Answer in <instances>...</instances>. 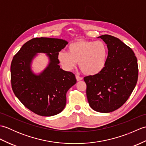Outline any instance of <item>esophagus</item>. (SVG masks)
<instances>
[{
    "mask_svg": "<svg viewBox=\"0 0 146 146\" xmlns=\"http://www.w3.org/2000/svg\"><path fill=\"white\" fill-rule=\"evenodd\" d=\"M76 78L77 81H80V80H83V78H82L81 76H78V75H76Z\"/></svg>",
    "mask_w": 146,
    "mask_h": 146,
    "instance_id": "obj_1",
    "label": "esophagus"
}]
</instances>
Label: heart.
<instances>
[{
    "label": "heart",
    "instance_id": "1",
    "mask_svg": "<svg viewBox=\"0 0 146 146\" xmlns=\"http://www.w3.org/2000/svg\"><path fill=\"white\" fill-rule=\"evenodd\" d=\"M108 54V48L103 41L79 40L68 46V52H59L58 59L65 70H73L78 62L83 73L94 75L103 70Z\"/></svg>",
    "mask_w": 146,
    "mask_h": 146
}]
</instances>
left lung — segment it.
<instances>
[{"mask_svg": "<svg viewBox=\"0 0 146 146\" xmlns=\"http://www.w3.org/2000/svg\"><path fill=\"white\" fill-rule=\"evenodd\" d=\"M98 38L106 43L108 54L102 71L85 76L90 106L98 112L109 113L122 107L134 90L138 79L137 58L132 49L115 37Z\"/></svg>", "mask_w": 146, "mask_h": 146, "instance_id": "1", "label": "left lung"}]
</instances>
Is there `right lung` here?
Returning <instances> with one entry per match:
<instances>
[{
  "instance_id": "obj_1",
  "label": "right lung",
  "mask_w": 146,
  "mask_h": 146,
  "mask_svg": "<svg viewBox=\"0 0 146 146\" xmlns=\"http://www.w3.org/2000/svg\"><path fill=\"white\" fill-rule=\"evenodd\" d=\"M57 38H36L26 42L15 54L11 65L12 88L26 108L39 115L58 114L66 103V93L76 83L72 72L60 68L58 54L68 44ZM46 53L48 66L39 75L30 64L37 53Z\"/></svg>"
}]
</instances>
